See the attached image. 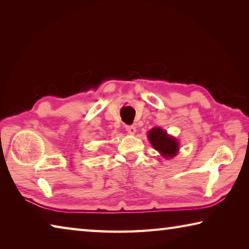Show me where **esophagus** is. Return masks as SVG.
Returning a JSON list of instances; mask_svg holds the SVG:
<instances>
[{"mask_svg": "<svg viewBox=\"0 0 249 249\" xmlns=\"http://www.w3.org/2000/svg\"><path fill=\"white\" fill-rule=\"evenodd\" d=\"M125 128L130 134H135V132H136V127H135L134 125H126Z\"/></svg>", "mask_w": 249, "mask_h": 249, "instance_id": "obj_1", "label": "esophagus"}]
</instances>
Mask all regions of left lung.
Returning <instances> with one entry per match:
<instances>
[{"instance_id": "obj_1", "label": "left lung", "mask_w": 249, "mask_h": 249, "mask_svg": "<svg viewBox=\"0 0 249 249\" xmlns=\"http://www.w3.org/2000/svg\"><path fill=\"white\" fill-rule=\"evenodd\" d=\"M148 138L156 150H158L163 157H172L178 151V142L176 138L168 135L165 130L155 127L148 133Z\"/></svg>"}]
</instances>
